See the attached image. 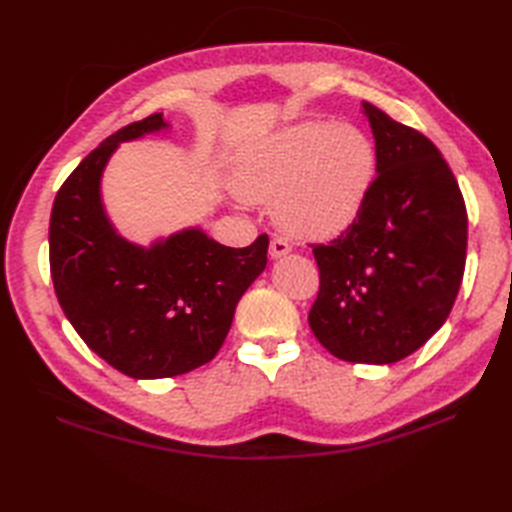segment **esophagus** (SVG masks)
I'll list each match as a JSON object with an SVG mask.
<instances>
[{
  "instance_id": "1",
  "label": "esophagus",
  "mask_w": 512,
  "mask_h": 512,
  "mask_svg": "<svg viewBox=\"0 0 512 512\" xmlns=\"http://www.w3.org/2000/svg\"><path fill=\"white\" fill-rule=\"evenodd\" d=\"M290 253V244L284 237H273L270 239V257H284Z\"/></svg>"
}]
</instances>
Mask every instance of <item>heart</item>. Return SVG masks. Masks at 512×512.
<instances>
[{"label":"heart","mask_w":512,"mask_h":512,"mask_svg":"<svg viewBox=\"0 0 512 512\" xmlns=\"http://www.w3.org/2000/svg\"><path fill=\"white\" fill-rule=\"evenodd\" d=\"M372 176L374 147L361 129L308 121L250 149L237 189L250 200H275L286 231L328 237L354 220Z\"/></svg>","instance_id":"obj_1"}]
</instances>
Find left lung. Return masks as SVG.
I'll list each match as a JSON object with an SVG mask.
<instances>
[{"mask_svg": "<svg viewBox=\"0 0 512 512\" xmlns=\"http://www.w3.org/2000/svg\"><path fill=\"white\" fill-rule=\"evenodd\" d=\"M376 178L354 222L312 244L319 292L308 323L350 363H396L436 334L458 297L469 215L440 149L374 103Z\"/></svg>", "mask_w": 512, "mask_h": 512, "instance_id": "obj_1", "label": "left lung"}]
</instances>
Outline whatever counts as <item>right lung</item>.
<instances>
[{"label": "right lung", "instance_id": "1", "mask_svg": "<svg viewBox=\"0 0 512 512\" xmlns=\"http://www.w3.org/2000/svg\"><path fill=\"white\" fill-rule=\"evenodd\" d=\"M167 127L136 121L81 160L54 198L50 275L59 306L85 345L132 378H171L209 363L231 330L237 301L268 262V235L228 248L189 228L151 248L107 222L99 182L123 140Z\"/></svg>", "mask_w": 512, "mask_h": 512}]
</instances>
